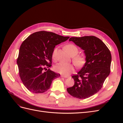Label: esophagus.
<instances>
[{"label":"esophagus","instance_id":"34e87169","mask_svg":"<svg viewBox=\"0 0 123 123\" xmlns=\"http://www.w3.org/2000/svg\"><path fill=\"white\" fill-rule=\"evenodd\" d=\"M62 77H64V78H67L68 76H66V75H61Z\"/></svg>","mask_w":123,"mask_h":123}]
</instances>
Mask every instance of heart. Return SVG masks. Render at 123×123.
<instances>
[{
	"instance_id": "heart-1",
	"label": "heart",
	"mask_w": 123,
	"mask_h": 123,
	"mask_svg": "<svg viewBox=\"0 0 123 123\" xmlns=\"http://www.w3.org/2000/svg\"><path fill=\"white\" fill-rule=\"evenodd\" d=\"M65 49L71 56H74L73 58V62L76 66L77 67H81L85 64V59L83 56L76 55L79 53V49L75 45L72 43L68 44L65 46ZM56 52L57 49H55L52 53V57L53 58H55L56 57ZM54 69L55 71L57 73L64 75H68L74 71L75 70V67L72 64L61 62L56 65Z\"/></svg>"
}]
</instances>
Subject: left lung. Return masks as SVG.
<instances>
[{"mask_svg": "<svg viewBox=\"0 0 123 123\" xmlns=\"http://www.w3.org/2000/svg\"><path fill=\"white\" fill-rule=\"evenodd\" d=\"M77 46L84 50L86 62L76 75L72 76L73 86L67 89L74 98H87L101 89L110 72L111 54L102 41L94 36L71 37Z\"/></svg>", "mask_w": 123, "mask_h": 123, "instance_id": "obj_1", "label": "left lung"}]
</instances>
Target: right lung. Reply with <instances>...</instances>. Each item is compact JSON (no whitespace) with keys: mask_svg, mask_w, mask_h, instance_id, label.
I'll list each match as a JSON object with an SVG mask.
<instances>
[{"mask_svg":"<svg viewBox=\"0 0 123 123\" xmlns=\"http://www.w3.org/2000/svg\"><path fill=\"white\" fill-rule=\"evenodd\" d=\"M70 37L42 31L33 33L21 43L17 59L20 79L30 91L40 93L50 88L52 80L60 76L48 69L52 66V57L55 46Z\"/></svg>","mask_w":123,"mask_h":123,"instance_id":"1","label":"right lung"}]
</instances>
